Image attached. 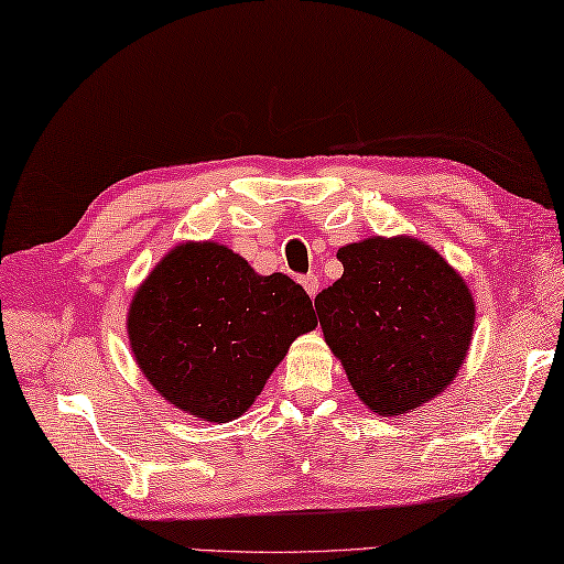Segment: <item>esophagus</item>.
Instances as JSON below:
<instances>
[{"mask_svg": "<svg viewBox=\"0 0 564 564\" xmlns=\"http://www.w3.org/2000/svg\"><path fill=\"white\" fill-rule=\"evenodd\" d=\"M300 282H302V286L306 290V294L312 296V300L318 294V290H322V282H318L316 274H304V278H302Z\"/></svg>", "mask_w": 564, "mask_h": 564, "instance_id": "34e87169", "label": "esophagus"}]
</instances>
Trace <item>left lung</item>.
<instances>
[{
  "mask_svg": "<svg viewBox=\"0 0 564 564\" xmlns=\"http://www.w3.org/2000/svg\"><path fill=\"white\" fill-rule=\"evenodd\" d=\"M341 280L314 306L350 388L380 417H402L447 390L469 354V284L427 242L373 236L338 248Z\"/></svg>",
  "mask_w": 564,
  "mask_h": 564,
  "instance_id": "8db88e82",
  "label": "left lung"
}]
</instances>
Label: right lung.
<instances>
[{"label": "right lung", "instance_id": "1", "mask_svg": "<svg viewBox=\"0 0 564 564\" xmlns=\"http://www.w3.org/2000/svg\"><path fill=\"white\" fill-rule=\"evenodd\" d=\"M312 300L286 274H258L214 240L169 250L132 294L127 336L137 368L169 405L204 422L248 412L296 336Z\"/></svg>", "mask_w": 564, "mask_h": 564}]
</instances>
